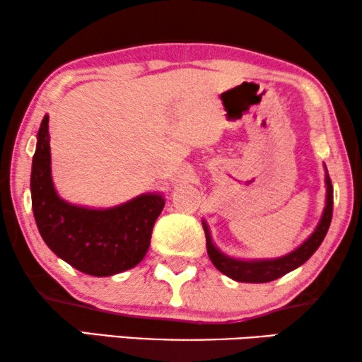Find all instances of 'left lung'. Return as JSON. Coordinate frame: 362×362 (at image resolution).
<instances>
[{
    "mask_svg": "<svg viewBox=\"0 0 362 362\" xmlns=\"http://www.w3.org/2000/svg\"><path fill=\"white\" fill-rule=\"evenodd\" d=\"M326 207L323 211V217H321L318 227H316L313 234L301 244L298 249L291 252V254L280 257V259L274 260H254V262H245V260H235L230 259L219 252L212 244L209 229L204 224L206 232V247L209 259L214 267L222 274L230 276L232 280L237 281H245V284H267V281L280 279L281 275L288 274V272L295 270L296 267L303 265L311 255L315 254L316 249L323 242L326 232L329 229L331 217H333V185H331L329 175L326 171Z\"/></svg>",
    "mask_w": 362,
    "mask_h": 362,
    "instance_id": "left-lung-1",
    "label": "left lung"
}]
</instances>
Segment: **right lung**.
I'll return each instance as SVG.
<instances>
[{
    "label": "right lung",
    "instance_id": "1",
    "mask_svg": "<svg viewBox=\"0 0 362 362\" xmlns=\"http://www.w3.org/2000/svg\"><path fill=\"white\" fill-rule=\"evenodd\" d=\"M47 123L46 115L37 132L31 171L33 212L39 234L54 254L87 275L108 276L133 269L146 255L165 199L160 194H141L105 211L62 201L51 177Z\"/></svg>",
    "mask_w": 362,
    "mask_h": 362
}]
</instances>
